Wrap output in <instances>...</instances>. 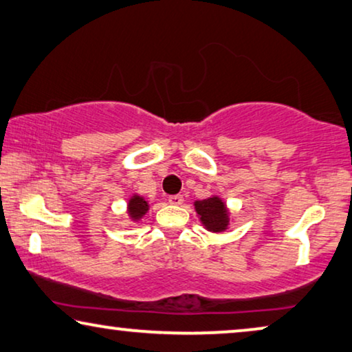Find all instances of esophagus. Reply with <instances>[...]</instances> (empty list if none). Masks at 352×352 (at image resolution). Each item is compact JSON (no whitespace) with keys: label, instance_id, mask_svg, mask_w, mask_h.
<instances>
[{"label":"esophagus","instance_id":"obj_1","mask_svg":"<svg viewBox=\"0 0 352 352\" xmlns=\"http://www.w3.org/2000/svg\"><path fill=\"white\" fill-rule=\"evenodd\" d=\"M169 202L172 204V206H182L183 196L182 194H174V196H169Z\"/></svg>","mask_w":352,"mask_h":352}]
</instances>
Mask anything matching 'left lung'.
<instances>
[{
  "label": "left lung",
  "instance_id": "1",
  "mask_svg": "<svg viewBox=\"0 0 352 352\" xmlns=\"http://www.w3.org/2000/svg\"><path fill=\"white\" fill-rule=\"evenodd\" d=\"M199 219L210 232H223L229 226V210L218 196L194 202Z\"/></svg>",
  "mask_w": 352,
  "mask_h": 352
}]
</instances>
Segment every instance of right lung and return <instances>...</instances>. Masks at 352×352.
Here are the masks:
<instances>
[{"label": "right lung", "instance_id": "right-lung-1", "mask_svg": "<svg viewBox=\"0 0 352 352\" xmlns=\"http://www.w3.org/2000/svg\"><path fill=\"white\" fill-rule=\"evenodd\" d=\"M148 202H146L142 196H139V194H134L128 202V214L133 221H139V219L148 212Z\"/></svg>", "mask_w": 352, "mask_h": 352}]
</instances>
